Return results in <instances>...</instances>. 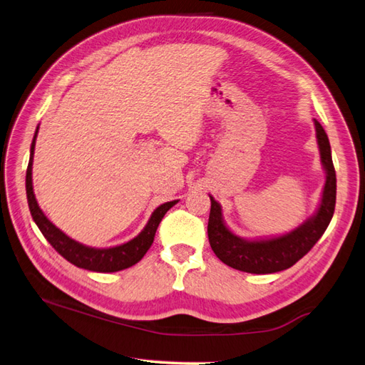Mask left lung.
<instances>
[{
	"mask_svg": "<svg viewBox=\"0 0 365 365\" xmlns=\"http://www.w3.org/2000/svg\"><path fill=\"white\" fill-rule=\"evenodd\" d=\"M322 165L327 170L323 196L319 210L289 234L268 240H243L226 227L221 205L210 196L212 208L208 218V242L222 263L245 273L269 274L293 267L312 250L329 226L336 208V170L332 165L329 139L319 120H314Z\"/></svg>",
	"mask_w": 365,
	"mask_h": 365,
	"instance_id": "8db88e82",
	"label": "left lung"
}]
</instances>
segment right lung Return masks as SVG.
<instances>
[{
  "instance_id": "right-lung-1",
  "label": "right lung",
  "mask_w": 365,
  "mask_h": 365,
  "mask_svg": "<svg viewBox=\"0 0 365 365\" xmlns=\"http://www.w3.org/2000/svg\"><path fill=\"white\" fill-rule=\"evenodd\" d=\"M37 131L38 127L34 133L33 143H31V155L26 169V197L31 216H33L37 227L41 229L42 235L46 238V242L63 255L67 262L73 263V265L78 268L97 271V273H114V271L133 267L135 263L141 260L144 257V254L149 251V247L153 243L155 232H157L163 216L166 215L170 207L177 204V200H170V202L161 204L160 207H157V210L152 213L149 222L145 224L141 234L120 246L97 250V247H89L75 242V240L67 237L63 230H59L48 218H46L36 200L33 191V157Z\"/></svg>"
}]
</instances>
